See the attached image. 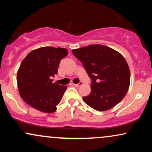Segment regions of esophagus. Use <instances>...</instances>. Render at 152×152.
Here are the masks:
<instances>
[{
	"instance_id": "obj_1",
	"label": "esophagus",
	"mask_w": 152,
	"mask_h": 152,
	"mask_svg": "<svg viewBox=\"0 0 152 152\" xmlns=\"http://www.w3.org/2000/svg\"><path fill=\"white\" fill-rule=\"evenodd\" d=\"M73 84H74L75 86H76V87H78V86H81V85L83 84V82H82V81H80L79 83H73Z\"/></svg>"
}]
</instances>
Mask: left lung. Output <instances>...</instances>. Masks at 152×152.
<instances>
[{"label": "left lung", "mask_w": 152, "mask_h": 152, "mask_svg": "<svg viewBox=\"0 0 152 152\" xmlns=\"http://www.w3.org/2000/svg\"><path fill=\"white\" fill-rule=\"evenodd\" d=\"M91 78V91L83 101L99 111L109 110L125 96L130 85V71L126 61L109 47L94 44L74 49Z\"/></svg>", "instance_id": "1"}]
</instances>
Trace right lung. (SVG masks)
I'll use <instances>...</instances> for the list:
<instances>
[{"label":"right lung","instance_id":"obj_1","mask_svg":"<svg viewBox=\"0 0 152 152\" xmlns=\"http://www.w3.org/2000/svg\"><path fill=\"white\" fill-rule=\"evenodd\" d=\"M67 55L66 48L41 47L26 56L17 73L19 94L26 104L42 112H55L67 86L53 83L52 77Z\"/></svg>","mask_w":152,"mask_h":152}]
</instances>
